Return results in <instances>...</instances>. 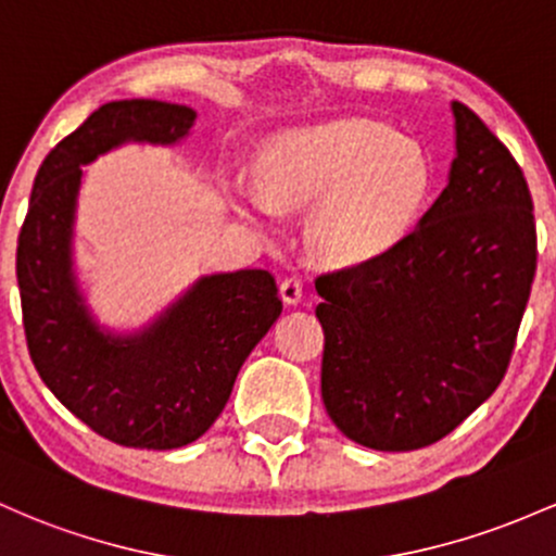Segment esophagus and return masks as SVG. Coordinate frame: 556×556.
<instances>
[{
  "label": "esophagus",
  "instance_id": "esophagus-1",
  "mask_svg": "<svg viewBox=\"0 0 556 556\" xmlns=\"http://www.w3.org/2000/svg\"><path fill=\"white\" fill-rule=\"evenodd\" d=\"M279 295H282V301L288 303V306H295V303L303 298L301 279H298V277H285L282 282H279Z\"/></svg>",
  "mask_w": 556,
  "mask_h": 556
}]
</instances>
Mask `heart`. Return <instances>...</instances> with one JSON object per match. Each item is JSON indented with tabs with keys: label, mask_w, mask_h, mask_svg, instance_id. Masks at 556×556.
Instances as JSON below:
<instances>
[{
	"label": "heart",
	"mask_w": 556,
	"mask_h": 556,
	"mask_svg": "<svg viewBox=\"0 0 556 556\" xmlns=\"http://www.w3.org/2000/svg\"><path fill=\"white\" fill-rule=\"evenodd\" d=\"M258 176L261 185L237 187V211L258 227H274L282 208L321 200L311 237L325 258L340 264L399 245L427 192L419 150L364 118L279 134L261 152Z\"/></svg>",
	"instance_id": "heart-1"
}]
</instances>
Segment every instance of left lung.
Listing matches in <instances>:
<instances>
[{
    "mask_svg": "<svg viewBox=\"0 0 556 556\" xmlns=\"http://www.w3.org/2000/svg\"><path fill=\"white\" fill-rule=\"evenodd\" d=\"M448 187L399 245L316 277L321 401L351 441L425 448L502 386L539 245L522 168L454 102Z\"/></svg>",
    "mask_w": 556,
    "mask_h": 556,
    "instance_id": "8db88e82",
    "label": "left lung"
}]
</instances>
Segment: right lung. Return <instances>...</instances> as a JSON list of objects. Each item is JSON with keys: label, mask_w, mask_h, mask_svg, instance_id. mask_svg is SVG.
<instances>
[{"label": "right lung", "mask_w": 556, "mask_h": 556, "mask_svg": "<svg viewBox=\"0 0 556 556\" xmlns=\"http://www.w3.org/2000/svg\"><path fill=\"white\" fill-rule=\"evenodd\" d=\"M194 110L157 100L108 102L58 142L34 179L17 235V288L30 362L68 412L129 448L198 441L227 406L237 371L282 314L266 268L200 279L139 338L91 325L71 274V224L81 166L126 139L170 144Z\"/></svg>", "instance_id": "right-lung-1"}]
</instances>
